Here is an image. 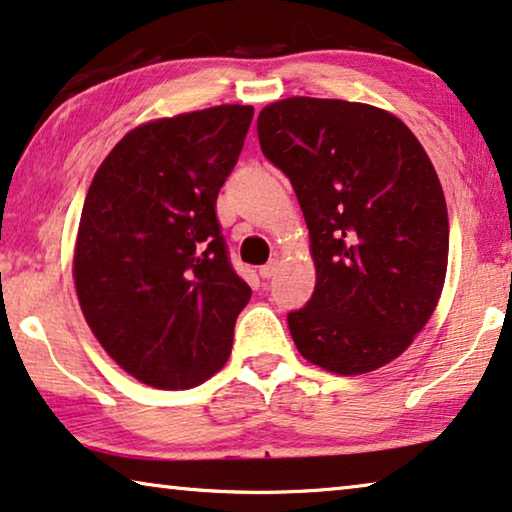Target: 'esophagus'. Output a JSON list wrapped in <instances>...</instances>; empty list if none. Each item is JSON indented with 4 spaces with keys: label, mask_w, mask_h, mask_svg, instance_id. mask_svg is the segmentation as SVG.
<instances>
[{
    "label": "esophagus",
    "mask_w": 512,
    "mask_h": 512,
    "mask_svg": "<svg viewBox=\"0 0 512 512\" xmlns=\"http://www.w3.org/2000/svg\"><path fill=\"white\" fill-rule=\"evenodd\" d=\"M276 271H278V262H276V259H273V262H269V264L259 266V276H262L264 280H269Z\"/></svg>",
    "instance_id": "esophagus-1"
}]
</instances>
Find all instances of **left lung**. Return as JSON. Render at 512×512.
<instances>
[{
  "instance_id": "8db88e82",
  "label": "left lung",
  "mask_w": 512,
  "mask_h": 512,
  "mask_svg": "<svg viewBox=\"0 0 512 512\" xmlns=\"http://www.w3.org/2000/svg\"><path fill=\"white\" fill-rule=\"evenodd\" d=\"M262 154L292 181L317 269L287 315L301 356L335 375L391 363L432 317L448 266L437 172L398 117L294 96L259 112Z\"/></svg>"
}]
</instances>
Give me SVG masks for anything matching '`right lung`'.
I'll return each mask as SVG.
<instances>
[{"mask_svg":"<svg viewBox=\"0 0 512 512\" xmlns=\"http://www.w3.org/2000/svg\"><path fill=\"white\" fill-rule=\"evenodd\" d=\"M250 105L137 126L91 181L73 257L89 329L128 375L193 388L223 368L250 287L216 218Z\"/></svg>","mask_w":512,"mask_h":512,"instance_id":"1","label":"right lung"}]
</instances>
